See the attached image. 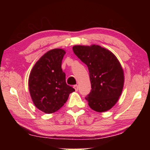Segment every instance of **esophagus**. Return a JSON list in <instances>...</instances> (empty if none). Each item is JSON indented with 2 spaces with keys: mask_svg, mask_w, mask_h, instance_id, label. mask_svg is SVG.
Returning a JSON list of instances; mask_svg holds the SVG:
<instances>
[{
  "mask_svg": "<svg viewBox=\"0 0 150 150\" xmlns=\"http://www.w3.org/2000/svg\"><path fill=\"white\" fill-rule=\"evenodd\" d=\"M74 89H75V91H77L78 90H79V87H78V85H74Z\"/></svg>",
  "mask_w": 150,
  "mask_h": 150,
  "instance_id": "esophagus-1",
  "label": "esophagus"
}]
</instances>
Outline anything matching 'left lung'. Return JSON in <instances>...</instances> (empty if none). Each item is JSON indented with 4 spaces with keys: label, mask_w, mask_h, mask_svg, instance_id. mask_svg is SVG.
Wrapping results in <instances>:
<instances>
[{
    "label": "left lung",
    "mask_w": 150,
    "mask_h": 150,
    "mask_svg": "<svg viewBox=\"0 0 150 150\" xmlns=\"http://www.w3.org/2000/svg\"><path fill=\"white\" fill-rule=\"evenodd\" d=\"M74 54L87 65L91 92L85 99L89 107L98 112L110 110L122 94L124 73L112 52L98 45L73 46Z\"/></svg>",
    "instance_id": "obj_1"
}]
</instances>
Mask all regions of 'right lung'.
Returning a JSON list of instances; mask_svg holds the SVG:
<instances>
[{"mask_svg":"<svg viewBox=\"0 0 150 150\" xmlns=\"http://www.w3.org/2000/svg\"><path fill=\"white\" fill-rule=\"evenodd\" d=\"M65 50L55 48L35 63L28 78V87L33 104L39 110L50 114L60 109L75 89L67 85L61 69Z\"/></svg>","mask_w":150,"mask_h":150,"instance_id":"add662e5","label":"right lung"}]
</instances>
